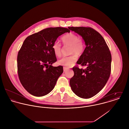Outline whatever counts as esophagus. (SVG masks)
I'll return each mask as SVG.
<instances>
[{"label":"esophagus","instance_id":"34e87169","mask_svg":"<svg viewBox=\"0 0 129 129\" xmlns=\"http://www.w3.org/2000/svg\"><path fill=\"white\" fill-rule=\"evenodd\" d=\"M63 69V72H67V71H68L69 70V68H68L67 67H64Z\"/></svg>","mask_w":129,"mask_h":129}]
</instances>
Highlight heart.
<instances>
[{"instance_id":"obj_1","label":"heart","mask_w":129,"mask_h":129,"mask_svg":"<svg viewBox=\"0 0 129 129\" xmlns=\"http://www.w3.org/2000/svg\"><path fill=\"white\" fill-rule=\"evenodd\" d=\"M61 40L65 46H70L69 53L70 55L64 56L58 61L59 65L67 67L72 66L77 61L78 56L81 55L84 52L85 45L83 39L79 38V37L75 34L70 33L64 35ZM52 48L54 54L57 56H60L61 54V45L57 42H54Z\"/></svg>"}]
</instances>
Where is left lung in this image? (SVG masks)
Here are the masks:
<instances>
[{"label":"left lung","mask_w":129,"mask_h":129,"mask_svg":"<svg viewBox=\"0 0 129 129\" xmlns=\"http://www.w3.org/2000/svg\"><path fill=\"white\" fill-rule=\"evenodd\" d=\"M68 28L82 37L86 45L77 63L86 68H73L74 76L70 80V86L78 96L90 98L103 89L109 80L111 71V54L103 37L93 28Z\"/></svg>","instance_id":"obj_1"}]
</instances>
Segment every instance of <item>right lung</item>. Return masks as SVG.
<instances>
[{"label": "right lung", "mask_w": 129, "mask_h": 129, "mask_svg": "<svg viewBox=\"0 0 129 129\" xmlns=\"http://www.w3.org/2000/svg\"><path fill=\"white\" fill-rule=\"evenodd\" d=\"M68 32L67 28L49 27L24 40L17 55V71L21 85L31 94L44 96L54 87L63 67L51 66L57 60L52 46L59 36Z\"/></svg>", "instance_id": "right-lung-1"}]
</instances>
